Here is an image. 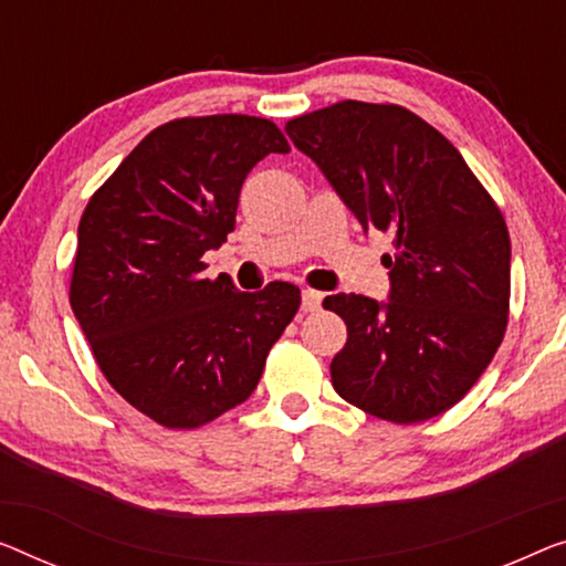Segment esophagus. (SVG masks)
<instances>
[{"label":"esophagus","instance_id":"esophagus-1","mask_svg":"<svg viewBox=\"0 0 566 566\" xmlns=\"http://www.w3.org/2000/svg\"><path fill=\"white\" fill-rule=\"evenodd\" d=\"M323 305V294L315 290H302V312H317Z\"/></svg>","mask_w":566,"mask_h":566}]
</instances>
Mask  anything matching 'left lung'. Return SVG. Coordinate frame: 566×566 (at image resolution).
I'll return each mask as SVG.
<instances>
[{"label":"left lung","mask_w":566,"mask_h":566,"mask_svg":"<svg viewBox=\"0 0 566 566\" xmlns=\"http://www.w3.org/2000/svg\"><path fill=\"white\" fill-rule=\"evenodd\" d=\"M364 231L391 235L389 302L331 294L348 325L335 391L366 415L415 424L454 407L509 325L511 239L501 208L434 126L396 104L337 101L286 122Z\"/></svg>","instance_id":"obj_1"}]
</instances>
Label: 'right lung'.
Wrapping results in <instances>:
<instances>
[{"instance_id": "right-lung-1", "label": "right lung", "mask_w": 566, "mask_h": 566, "mask_svg": "<svg viewBox=\"0 0 566 566\" xmlns=\"http://www.w3.org/2000/svg\"><path fill=\"white\" fill-rule=\"evenodd\" d=\"M286 155L276 124L185 116L149 132L91 196L78 223L71 307L101 374L167 429H196L254 394L300 290L239 292L202 254L235 226L259 159Z\"/></svg>"}]
</instances>
